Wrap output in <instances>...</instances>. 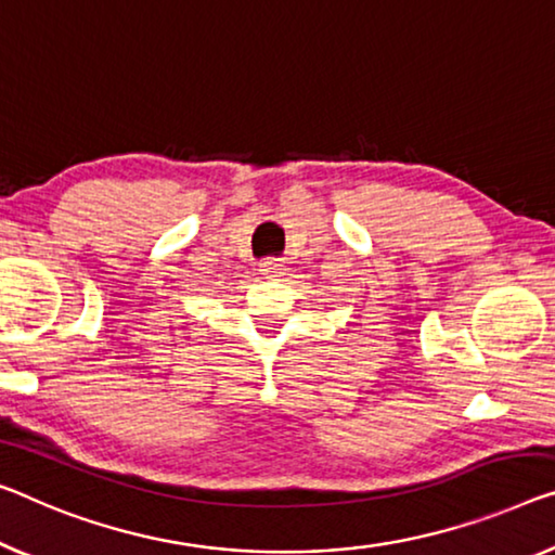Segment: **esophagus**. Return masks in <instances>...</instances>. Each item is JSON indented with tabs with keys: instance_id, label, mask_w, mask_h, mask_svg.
I'll return each mask as SVG.
<instances>
[{
	"instance_id": "esophagus-1",
	"label": "esophagus",
	"mask_w": 555,
	"mask_h": 555,
	"mask_svg": "<svg viewBox=\"0 0 555 555\" xmlns=\"http://www.w3.org/2000/svg\"><path fill=\"white\" fill-rule=\"evenodd\" d=\"M259 271H261V276H267V279H279V276H284L286 269L279 259H263L259 263Z\"/></svg>"
}]
</instances>
